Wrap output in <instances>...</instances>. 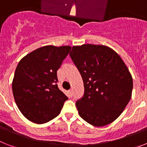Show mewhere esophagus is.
I'll list each match as a JSON object with an SVG mask.
<instances>
[{
  "label": "esophagus",
  "instance_id": "esophagus-1",
  "mask_svg": "<svg viewBox=\"0 0 147 147\" xmlns=\"http://www.w3.org/2000/svg\"><path fill=\"white\" fill-rule=\"evenodd\" d=\"M69 93H70V95H71V96H73V90L72 89L70 90H69Z\"/></svg>",
  "mask_w": 147,
  "mask_h": 147
}]
</instances>
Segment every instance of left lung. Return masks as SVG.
<instances>
[{
    "mask_svg": "<svg viewBox=\"0 0 147 147\" xmlns=\"http://www.w3.org/2000/svg\"><path fill=\"white\" fill-rule=\"evenodd\" d=\"M70 57L84 82V95L76 102L79 114L95 127L112 123L129 103L132 78L117 53L105 45L74 46Z\"/></svg>",
    "mask_w": 147,
    "mask_h": 147,
    "instance_id": "1",
    "label": "left lung"
}]
</instances>
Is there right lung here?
Instances as JSON below:
<instances>
[{
  "mask_svg": "<svg viewBox=\"0 0 147 147\" xmlns=\"http://www.w3.org/2000/svg\"><path fill=\"white\" fill-rule=\"evenodd\" d=\"M71 46L46 45L27 54L19 62L12 82L15 102L31 121L43 124L57 117L66 100L58 88L57 71Z\"/></svg>",
  "mask_w": 147,
  "mask_h": 147,
  "instance_id": "add662e5",
  "label": "right lung"
}]
</instances>
